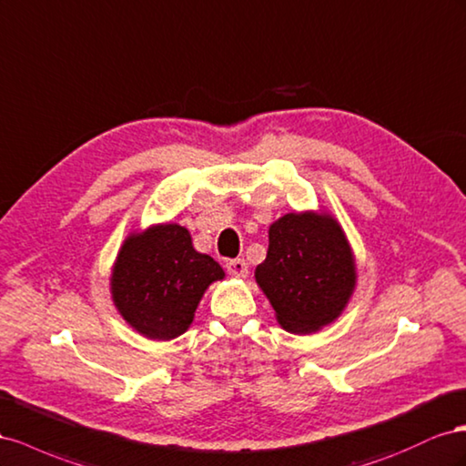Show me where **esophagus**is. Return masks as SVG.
<instances>
[{
    "mask_svg": "<svg viewBox=\"0 0 466 466\" xmlns=\"http://www.w3.org/2000/svg\"><path fill=\"white\" fill-rule=\"evenodd\" d=\"M226 271L234 277H246L248 263L244 259H230V261H226Z\"/></svg>",
    "mask_w": 466,
    "mask_h": 466,
    "instance_id": "34e87169",
    "label": "esophagus"
}]
</instances>
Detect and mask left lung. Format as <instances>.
I'll return each mask as SVG.
<instances>
[{"instance_id":"1","label":"left lung","mask_w":466,"mask_h":466,"mask_svg":"<svg viewBox=\"0 0 466 466\" xmlns=\"http://www.w3.org/2000/svg\"><path fill=\"white\" fill-rule=\"evenodd\" d=\"M256 283L290 334H314L336 322L357 285L353 249L338 218L322 208L277 218Z\"/></svg>"}]
</instances>
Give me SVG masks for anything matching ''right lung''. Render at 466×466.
I'll list each match as a JSON object with an SVG mask.
<instances>
[{"label": "right lung", "instance_id": "add662e5", "mask_svg": "<svg viewBox=\"0 0 466 466\" xmlns=\"http://www.w3.org/2000/svg\"><path fill=\"white\" fill-rule=\"evenodd\" d=\"M224 269L193 248L177 222L130 232L111 269V299L123 320L140 336L169 341L189 329L207 289Z\"/></svg>", "mask_w": 466, "mask_h": 466}]
</instances>
